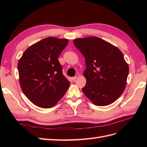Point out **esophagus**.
I'll use <instances>...</instances> for the list:
<instances>
[{"label": "esophagus", "instance_id": "34e87169", "mask_svg": "<svg viewBox=\"0 0 147 147\" xmlns=\"http://www.w3.org/2000/svg\"><path fill=\"white\" fill-rule=\"evenodd\" d=\"M77 77V76H75V77H73L71 78V79H72V81H75V80H76Z\"/></svg>", "mask_w": 147, "mask_h": 147}]
</instances>
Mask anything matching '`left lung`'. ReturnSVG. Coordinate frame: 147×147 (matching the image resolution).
I'll use <instances>...</instances> for the list:
<instances>
[{
    "label": "left lung",
    "instance_id": "left-lung-1",
    "mask_svg": "<svg viewBox=\"0 0 147 147\" xmlns=\"http://www.w3.org/2000/svg\"><path fill=\"white\" fill-rule=\"evenodd\" d=\"M73 42L85 59L84 94L96 105L112 104L123 92L129 74V66L123 53L97 37L77 38Z\"/></svg>",
    "mask_w": 147,
    "mask_h": 147
}]
</instances>
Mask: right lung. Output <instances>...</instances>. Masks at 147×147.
<instances>
[{
    "mask_svg": "<svg viewBox=\"0 0 147 147\" xmlns=\"http://www.w3.org/2000/svg\"><path fill=\"white\" fill-rule=\"evenodd\" d=\"M68 43L65 38H45L29 47L18 61L21 90L39 107H53L69 87L57 59Z\"/></svg>",
    "mask_w": 147,
    "mask_h": 147,
    "instance_id": "obj_1",
    "label": "right lung"
}]
</instances>
